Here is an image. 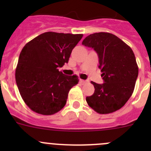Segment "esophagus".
Returning <instances> with one entry per match:
<instances>
[{"mask_svg": "<svg viewBox=\"0 0 151 151\" xmlns=\"http://www.w3.org/2000/svg\"><path fill=\"white\" fill-rule=\"evenodd\" d=\"M87 83L86 80H80V84L81 85H85V83Z\"/></svg>", "mask_w": 151, "mask_h": 151, "instance_id": "1", "label": "esophagus"}]
</instances>
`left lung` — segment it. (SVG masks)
Instances as JSON below:
<instances>
[{"mask_svg": "<svg viewBox=\"0 0 151 151\" xmlns=\"http://www.w3.org/2000/svg\"><path fill=\"white\" fill-rule=\"evenodd\" d=\"M82 44L98 54L104 82H91L95 91L86 97L87 103L99 114L118 110L133 93L138 77V66L132 48L118 36L105 32L89 35Z\"/></svg>", "mask_w": 151, "mask_h": 151, "instance_id": "1", "label": "left lung"}]
</instances>
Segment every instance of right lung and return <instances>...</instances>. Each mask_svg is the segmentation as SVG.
I'll return each instance as SVG.
<instances>
[{
	"label": "right lung",
	"mask_w": 151,
	"mask_h": 151,
	"mask_svg": "<svg viewBox=\"0 0 151 151\" xmlns=\"http://www.w3.org/2000/svg\"><path fill=\"white\" fill-rule=\"evenodd\" d=\"M83 36L46 32L22 48L15 79L22 99L33 112L51 115L65 106L70 89L79 80L77 75H64L58 68L68 63Z\"/></svg>",
	"instance_id": "1"
}]
</instances>
